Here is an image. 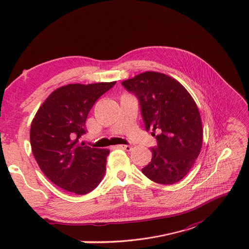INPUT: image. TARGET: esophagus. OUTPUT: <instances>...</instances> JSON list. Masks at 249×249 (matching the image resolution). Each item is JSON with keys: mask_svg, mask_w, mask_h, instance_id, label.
<instances>
[{"mask_svg": "<svg viewBox=\"0 0 249 249\" xmlns=\"http://www.w3.org/2000/svg\"><path fill=\"white\" fill-rule=\"evenodd\" d=\"M117 148L123 149V150H126V151H131L132 150V146L128 145V144H119V145H117Z\"/></svg>", "mask_w": 249, "mask_h": 249, "instance_id": "esophagus-1", "label": "esophagus"}]
</instances>
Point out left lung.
Wrapping results in <instances>:
<instances>
[{
  "label": "left lung",
  "instance_id": "1",
  "mask_svg": "<svg viewBox=\"0 0 249 249\" xmlns=\"http://www.w3.org/2000/svg\"><path fill=\"white\" fill-rule=\"evenodd\" d=\"M122 85L139 98L145 130L158 142L142 173L160 185L178 182L194 165L203 142L194 98L178 80L158 71L139 73Z\"/></svg>",
  "mask_w": 249,
  "mask_h": 249
}]
</instances>
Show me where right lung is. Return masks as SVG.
<instances>
[{"mask_svg": "<svg viewBox=\"0 0 249 249\" xmlns=\"http://www.w3.org/2000/svg\"><path fill=\"white\" fill-rule=\"evenodd\" d=\"M116 82L69 84L55 89L36 113L30 140L34 157L54 185L86 195L103 180L109 150L85 145L87 116Z\"/></svg>", "mask_w": 249, "mask_h": 249, "instance_id": "obj_1", "label": "right lung"}]
</instances>
